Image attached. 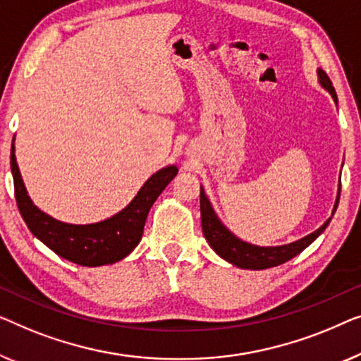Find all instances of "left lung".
<instances>
[{
	"instance_id": "left-lung-1",
	"label": "left lung",
	"mask_w": 361,
	"mask_h": 361,
	"mask_svg": "<svg viewBox=\"0 0 361 361\" xmlns=\"http://www.w3.org/2000/svg\"><path fill=\"white\" fill-rule=\"evenodd\" d=\"M317 80L321 86L329 94L332 96L334 103L337 104V94L332 86L331 78L327 77V73L322 68H317ZM340 197V183H338V191H337V200H335L332 216L335 209H337ZM201 226L202 233H204L207 243L219 255L222 260H226L231 265L242 268V270H267V268L278 267L281 263L291 260L296 255H299L304 248H307L321 233L326 231V227L331 222L332 216L319 227L317 231L309 233V235L294 240L291 243H284V245H275V247H260L255 243L242 240L240 237H237L235 233L229 231L224 222L219 219V216L216 214L214 207L211 204V200L207 197L204 188L201 186Z\"/></svg>"
}]
</instances>
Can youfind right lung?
I'll return each mask as SVG.
<instances>
[{
    "mask_svg": "<svg viewBox=\"0 0 361 361\" xmlns=\"http://www.w3.org/2000/svg\"><path fill=\"white\" fill-rule=\"evenodd\" d=\"M11 145V173L16 202L29 231L65 260L81 267H103L123 260L139 245L150 207L178 173L176 165L161 169L147 180L128 206L114 216L91 224H68L39 209L27 195Z\"/></svg>",
    "mask_w": 361,
    "mask_h": 361,
    "instance_id": "obj_1",
    "label": "right lung"
}]
</instances>
